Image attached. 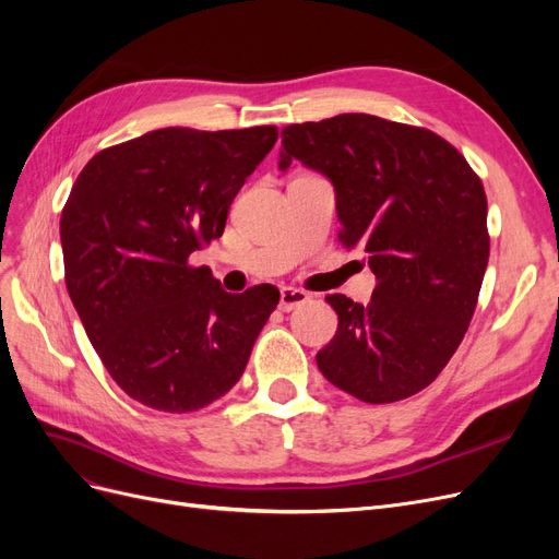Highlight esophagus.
Returning a JSON list of instances; mask_svg holds the SVG:
<instances>
[{"mask_svg": "<svg viewBox=\"0 0 559 559\" xmlns=\"http://www.w3.org/2000/svg\"><path fill=\"white\" fill-rule=\"evenodd\" d=\"M310 300V296L306 292L300 289H294V286H284V289L280 292V310L282 312H292L300 306H306V302Z\"/></svg>", "mask_w": 559, "mask_h": 559, "instance_id": "obj_1", "label": "esophagus"}]
</instances>
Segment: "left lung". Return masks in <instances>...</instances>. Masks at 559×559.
Wrapping results in <instances>:
<instances>
[{"mask_svg":"<svg viewBox=\"0 0 559 559\" xmlns=\"http://www.w3.org/2000/svg\"><path fill=\"white\" fill-rule=\"evenodd\" d=\"M300 160L335 186L337 240L366 251L376 289L364 308L343 294L324 378L364 403L429 386L460 347L489 259L480 177L441 134L370 114L282 130L280 167Z\"/></svg>","mask_w":559,"mask_h":559,"instance_id":"obj_1","label":"left lung"}]
</instances>
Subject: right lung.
Segmentation results:
<instances>
[{"label":"right lung","mask_w":559,"mask_h":559,"mask_svg":"<svg viewBox=\"0 0 559 559\" xmlns=\"http://www.w3.org/2000/svg\"><path fill=\"white\" fill-rule=\"evenodd\" d=\"M277 142L275 126L163 128L103 148L60 216L64 284L123 392L191 413L240 380L277 308L270 284L226 294L191 253L222 238L233 198Z\"/></svg>","instance_id":"right-lung-1"}]
</instances>
